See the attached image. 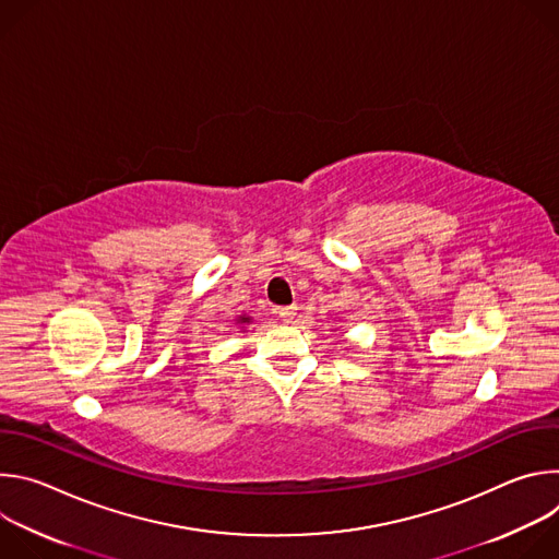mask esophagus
<instances>
[{"instance_id": "obj_1", "label": "esophagus", "mask_w": 559, "mask_h": 559, "mask_svg": "<svg viewBox=\"0 0 559 559\" xmlns=\"http://www.w3.org/2000/svg\"><path fill=\"white\" fill-rule=\"evenodd\" d=\"M283 321H292V318L296 316V305H287V307H278V311H276Z\"/></svg>"}]
</instances>
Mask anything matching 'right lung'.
<instances>
[{"label": "right lung", "instance_id": "1", "mask_svg": "<svg viewBox=\"0 0 559 559\" xmlns=\"http://www.w3.org/2000/svg\"><path fill=\"white\" fill-rule=\"evenodd\" d=\"M250 321H252V316H246V313L236 318V323H250Z\"/></svg>", "mask_w": 559, "mask_h": 559}]
</instances>
